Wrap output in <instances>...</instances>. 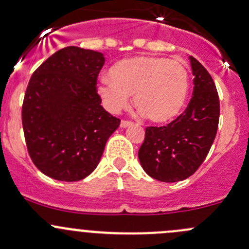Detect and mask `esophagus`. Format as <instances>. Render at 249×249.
Listing matches in <instances>:
<instances>
[{
  "label": "esophagus",
  "mask_w": 249,
  "mask_h": 249,
  "mask_svg": "<svg viewBox=\"0 0 249 249\" xmlns=\"http://www.w3.org/2000/svg\"><path fill=\"white\" fill-rule=\"evenodd\" d=\"M130 125H132V122H130V120H122V123H120V126L122 127H127Z\"/></svg>",
  "instance_id": "esophagus-1"
}]
</instances>
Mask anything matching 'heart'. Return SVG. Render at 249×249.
<instances>
[{
    "label": "heart",
    "instance_id": "b5f03b06",
    "mask_svg": "<svg viewBox=\"0 0 249 249\" xmlns=\"http://www.w3.org/2000/svg\"><path fill=\"white\" fill-rule=\"evenodd\" d=\"M110 79L102 78L97 92L106 108L118 113L132 94L135 107L154 123L175 118L185 104L189 90V72L177 60L139 56L115 64Z\"/></svg>",
    "mask_w": 249,
    "mask_h": 249
}]
</instances>
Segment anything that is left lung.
<instances>
[{
    "label": "left lung",
    "mask_w": 249,
    "mask_h": 249,
    "mask_svg": "<svg viewBox=\"0 0 249 249\" xmlns=\"http://www.w3.org/2000/svg\"><path fill=\"white\" fill-rule=\"evenodd\" d=\"M194 89L187 108L166 126H147L139 150L141 166L161 182H179L201 166L215 139L219 97L207 70L189 56Z\"/></svg>",
    "instance_id": "left-lung-1"
}]
</instances>
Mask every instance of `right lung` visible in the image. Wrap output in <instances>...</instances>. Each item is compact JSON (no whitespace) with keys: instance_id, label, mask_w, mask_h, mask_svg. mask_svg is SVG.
I'll list each match as a JSON object with an SVG mask.
<instances>
[{"instance_id":"add662e5","label":"right lung","mask_w":249,"mask_h":249,"mask_svg":"<svg viewBox=\"0 0 249 249\" xmlns=\"http://www.w3.org/2000/svg\"><path fill=\"white\" fill-rule=\"evenodd\" d=\"M102 53L66 47L30 78L22 102L25 142L32 162L48 177L76 182L96 169L120 119L101 106L96 84Z\"/></svg>"}]
</instances>
